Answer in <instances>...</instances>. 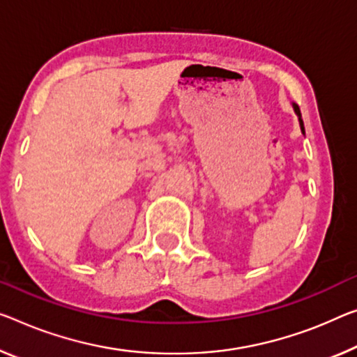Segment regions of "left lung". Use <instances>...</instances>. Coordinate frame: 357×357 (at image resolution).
<instances>
[{
  "label": "left lung",
  "mask_w": 357,
  "mask_h": 357,
  "mask_svg": "<svg viewBox=\"0 0 357 357\" xmlns=\"http://www.w3.org/2000/svg\"><path fill=\"white\" fill-rule=\"evenodd\" d=\"M292 107H294V112L297 113V116H298V123H300V129H301V132L305 134V126H303V119H301V113H300V108H298V105L297 103H292Z\"/></svg>",
  "instance_id": "left-lung-1"
}]
</instances>
